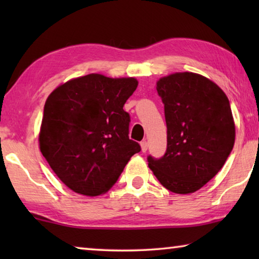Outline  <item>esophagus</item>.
<instances>
[{
	"label": "esophagus",
	"mask_w": 259,
	"mask_h": 259,
	"mask_svg": "<svg viewBox=\"0 0 259 259\" xmlns=\"http://www.w3.org/2000/svg\"><path fill=\"white\" fill-rule=\"evenodd\" d=\"M140 147H142V152H146L147 148H148V143L146 140H143L142 143H140Z\"/></svg>",
	"instance_id": "obj_1"
}]
</instances>
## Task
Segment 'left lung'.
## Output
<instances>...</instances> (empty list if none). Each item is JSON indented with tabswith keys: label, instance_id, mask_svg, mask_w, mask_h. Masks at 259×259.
Listing matches in <instances>:
<instances>
[{
	"label": "left lung",
	"instance_id": "8db88e82",
	"mask_svg": "<svg viewBox=\"0 0 259 259\" xmlns=\"http://www.w3.org/2000/svg\"><path fill=\"white\" fill-rule=\"evenodd\" d=\"M156 90L164 104L166 152L148 156V166L166 190L199 191L218 174L235 140L230 102L208 77L178 72L161 77Z\"/></svg>",
	"mask_w": 259,
	"mask_h": 259
}]
</instances>
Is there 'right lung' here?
Segmentation results:
<instances>
[{"instance_id":"1","label":"right lung","mask_w":259,"mask_h":259,"mask_svg":"<svg viewBox=\"0 0 259 259\" xmlns=\"http://www.w3.org/2000/svg\"><path fill=\"white\" fill-rule=\"evenodd\" d=\"M137 85L135 77L93 73L63 83L47 98L40 151L73 192L105 194L140 151L129 139L130 116L123 109Z\"/></svg>"}]
</instances>
